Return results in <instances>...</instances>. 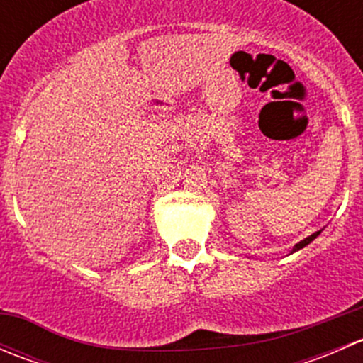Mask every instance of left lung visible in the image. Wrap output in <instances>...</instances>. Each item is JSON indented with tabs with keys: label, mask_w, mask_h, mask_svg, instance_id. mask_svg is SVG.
Here are the masks:
<instances>
[{
	"label": "left lung",
	"mask_w": 363,
	"mask_h": 363,
	"mask_svg": "<svg viewBox=\"0 0 363 363\" xmlns=\"http://www.w3.org/2000/svg\"><path fill=\"white\" fill-rule=\"evenodd\" d=\"M320 233H321V230H320V232H314V233H313V235H309V237H307V239L300 240V242H298V244H295L294 251H291V252H295V251L302 250V247H306V246H307V244H311V242H313V240H314V239H316V237H318V235H320Z\"/></svg>",
	"instance_id": "8db88e82"
}]
</instances>
